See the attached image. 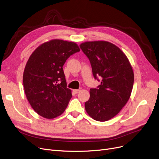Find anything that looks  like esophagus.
Returning <instances> with one entry per match:
<instances>
[{
  "mask_svg": "<svg viewBox=\"0 0 159 159\" xmlns=\"http://www.w3.org/2000/svg\"><path fill=\"white\" fill-rule=\"evenodd\" d=\"M80 90H79V89H75V90H73V92L75 93H76V94H78L79 93H80Z\"/></svg>",
  "mask_w": 159,
  "mask_h": 159,
  "instance_id": "1",
  "label": "esophagus"
}]
</instances>
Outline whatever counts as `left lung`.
<instances>
[{"label": "left lung", "instance_id": "left-lung-1", "mask_svg": "<svg viewBox=\"0 0 159 159\" xmlns=\"http://www.w3.org/2000/svg\"><path fill=\"white\" fill-rule=\"evenodd\" d=\"M80 48L90 60L94 78L100 76L102 79L98 89H90L86 111L96 121H107L118 114L129 100L134 86V70L125 53L109 42H86Z\"/></svg>", "mask_w": 159, "mask_h": 159}]
</instances>
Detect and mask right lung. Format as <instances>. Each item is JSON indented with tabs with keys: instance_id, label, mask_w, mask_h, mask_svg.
<instances>
[{
	"instance_id": "obj_1",
	"label": "right lung",
	"mask_w": 159,
	"mask_h": 159,
	"mask_svg": "<svg viewBox=\"0 0 159 159\" xmlns=\"http://www.w3.org/2000/svg\"><path fill=\"white\" fill-rule=\"evenodd\" d=\"M80 51L73 42L55 39L46 42L30 55L23 74L25 96L38 114L53 119L62 114L72 97L66 87L63 66Z\"/></svg>"
}]
</instances>
